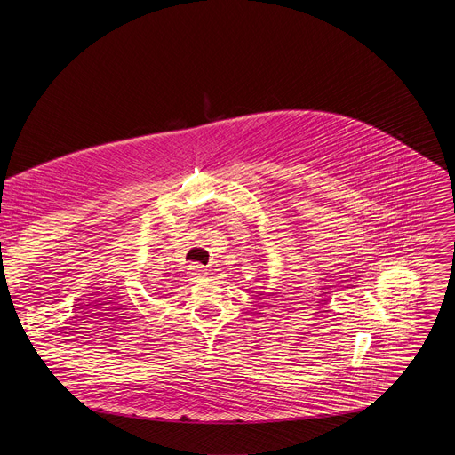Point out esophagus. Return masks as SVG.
Returning a JSON list of instances; mask_svg holds the SVG:
<instances>
[{"instance_id":"obj_1","label":"esophagus","mask_w":455,"mask_h":455,"mask_svg":"<svg viewBox=\"0 0 455 455\" xmlns=\"http://www.w3.org/2000/svg\"><path fill=\"white\" fill-rule=\"evenodd\" d=\"M188 270H190L188 274H190L194 279H200V277H204V275H205V270H204V267H202V265H198V263H192Z\"/></svg>"}]
</instances>
